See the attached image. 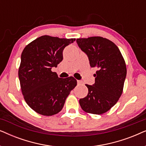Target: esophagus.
I'll return each mask as SVG.
<instances>
[{
    "instance_id": "34e87169",
    "label": "esophagus",
    "mask_w": 146,
    "mask_h": 146,
    "mask_svg": "<svg viewBox=\"0 0 146 146\" xmlns=\"http://www.w3.org/2000/svg\"><path fill=\"white\" fill-rule=\"evenodd\" d=\"M77 83H78V85H82V84H84L82 82L80 81V80H78Z\"/></svg>"
}]
</instances>
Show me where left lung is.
I'll list each match as a JSON object with an SVG mask.
<instances>
[{
  "mask_svg": "<svg viewBox=\"0 0 146 146\" xmlns=\"http://www.w3.org/2000/svg\"><path fill=\"white\" fill-rule=\"evenodd\" d=\"M77 44L88 57L92 68H97L94 74L95 83L86 85L88 95L80 99L85 112L102 114L112 108L121 96L126 77V65L118 47L113 42L101 36L77 38Z\"/></svg>",
  "mask_w": 146,
  "mask_h": 146,
  "instance_id": "1",
  "label": "left lung"
}]
</instances>
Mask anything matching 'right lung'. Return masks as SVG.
<instances>
[{
    "instance_id": "right-lung-1",
    "label": "right lung",
    "mask_w": 146,
    "mask_h": 146,
    "mask_svg": "<svg viewBox=\"0 0 146 146\" xmlns=\"http://www.w3.org/2000/svg\"><path fill=\"white\" fill-rule=\"evenodd\" d=\"M75 40L42 36L22 52L19 69L22 93L27 104L39 114L50 116L60 111L77 85L74 77L61 78L51 70L62 60L64 48Z\"/></svg>"
}]
</instances>
